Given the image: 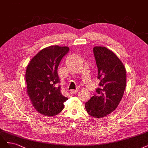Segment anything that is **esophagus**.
Here are the masks:
<instances>
[{
	"label": "esophagus",
	"mask_w": 148,
	"mask_h": 148,
	"mask_svg": "<svg viewBox=\"0 0 148 148\" xmlns=\"http://www.w3.org/2000/svg\"><path fill=\"white\" fill-rule=\"evenodd\" d=\"M78 90H70V93L71 94H75L76 92H78Z\"/></svg>",
	"instance_id": "esophagus-1"
}]
</instances>
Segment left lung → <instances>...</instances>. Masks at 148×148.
<instances>
[{"label": "left lung", "instance_id": "left-lung-1", "mask_svg": "<svg viewBox=\"0 0 148 148\" xmlns=\"http://www.w3.org/2000/svg\"><path fill=\"white\" fill-rule=\"evenodd\" d=\"M98 68L100 88L85 104L88 113L95 118H104L118 106L126 86V70L118 56L105 47L93 49Z\"/></svg>", "mask_w": 148, "mask_h": 148}]
</instances>
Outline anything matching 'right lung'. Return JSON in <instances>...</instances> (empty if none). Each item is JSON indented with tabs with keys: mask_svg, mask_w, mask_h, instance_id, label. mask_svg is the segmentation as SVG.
<instances>
[{
	"mask_svg": "<svg viewBox=\"0 0 148 148\" xmlns=\"http://www.w3.org/2000/svg\"><path fill=\"white\" fill-rule=\"evenodd\" d=\"M69 51L67 47L49 46L42 49L30 60L25 72L27 93L34 108L48 117L60 113L68 99L62 94L58 68Z\"/></svg>",
	"mask_w": 148,
	"mask_h": 148,
	"instance_id": "1",
	"label": "right lung"
}]
</instances>
